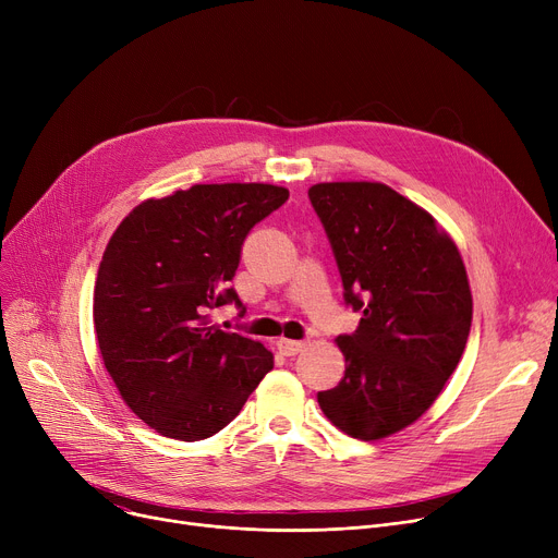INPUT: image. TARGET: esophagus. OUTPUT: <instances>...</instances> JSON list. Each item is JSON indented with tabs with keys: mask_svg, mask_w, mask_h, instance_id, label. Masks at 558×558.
Instances as JSON below:
<instances>
[{
	"mask_svg": "<svg viewBox=\"0 0 558 558\" xmlns=\"http://www.w3.org/2000/svg\"><path fill=\"white\" fill-rule=\"evenodd\" d=\"M276 345H278V350L282 355H287V357H294V355H299L301 350L305 348V343L303 341H296V339H278L276 341Z\"/></svg>",
	"mask_w": 558,
	"mask_h": 558,
	"instance_id": "esophagus-1",
	"label": "esophagus"
}]
</instances>
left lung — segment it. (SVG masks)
<instances>
[{"mask_svg": "<svg viewBox=\"0 0 558 558\" xmlns=\"http://www.w3.org/2000/svg\"><path fill=\"white\" fill-rule=\"evenodd\" d=\"M307 196L343 301L362 312L357 330L337 337L343 379L316 398L341 432L375 441L421 418L454 373L471 335V287L454 242L396 190L320 183Z\"/></svg>", "mask_w": 558, "mask_h": 558, "instance_id": "1", "label": "left lung"}]
</instances>
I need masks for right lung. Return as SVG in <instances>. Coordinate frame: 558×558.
I'll list each match as a JSON object with an SVG mask.
<instances>
[{"instance_id": "1", "label": "right lung", "mask_w": 558, "mask_h": 558, "mask_svg": "<svg viewBox=\"0 0 558 558\" xmlns=\"http://www.w3.org/2000/svg\"><path fill=\"white\" fill-rule=\"evenodd\" d=\"M289 198L262 183L194 185L149 198L110 238L95 284L104 364L133 414L158 434L201 441L223 429L274 368L259 341L208 326L255 223Z\"/></svg>"}]
</instances>
